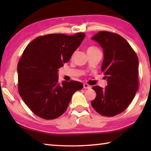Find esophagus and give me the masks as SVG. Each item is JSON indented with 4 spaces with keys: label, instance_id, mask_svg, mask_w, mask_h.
<instances>
[{
    "label": "esophagus",
    "instance_id": "1",
    "mask_svg": "<svg viewBox=\"0 0 151 151\" xmlns=\"http://www.w3.org/2000/svg\"><path fill=\"white\" fill-rule=\"evenodd\" d=\"M83 88L85 89H89L91 88V86H89L88 84H86V83H84L83 84Z\"/></svg>",
    "mask_w": 151,
    "mask_h": 151
}]
</instances>
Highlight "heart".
Segmentation results:
<instances>
[{"mask_svg": "<svg viewBox=\"0 0 151 151\" xmlns=\"http://www.w3.org/2000/svg\"><path fill=\"white\" fill-rule=\"evenodd\" d=\"M94 48H96L95 47H89L88 48V50H91V49H94Z\"/></svg>", "mask_w": 151, "mask_h": 151, "instance_id": "1", "label": "heart"}]
</instances>
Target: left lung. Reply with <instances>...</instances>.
I'll list each match as a JSON object with an SVG mask.
<instances>
[{"label":"left lung","instance_id":"8db88e82","mask_svg":"<svg viewBox=\"0 0 151 151\" xmlns=\"http://www.w3.org/2000/svg\"><path fill=\"white\" fill-rule=\"evenodd\" d=\"M91 39L103 49L101 70L108 83L104 88L93 86L96 96L91 104L101 115L115 116L127 108L139 88V59L129 42L116 33L101 31Z\"/></svg>","mask_w":151,"mask_h":151}]
</instances>
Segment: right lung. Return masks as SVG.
Segmentation results:
<instances>
[{
    "label": "right lung",
    "instance_id": "right-lung-1",
    "mask_svg": "<svg viewBox=\"0 0 151 151\" xmlns=\"http://www.w3.org/2000/svg\"><path fill=\"white\" fill-rule=\"evenodd\" d=\"M85 34H50L28 45L18 63V88L20 96L38 116L54 119L62 115L73 94L83 88L78 81L58 83V68L67 63L83 42Z\"/></svg>",
    "mask_w": 151,
    "mask_h": 151
}]
</instances>
